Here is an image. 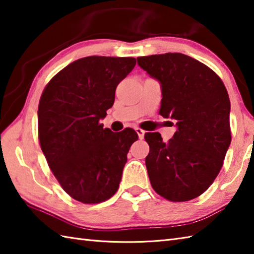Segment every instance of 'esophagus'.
I'll return each instance as SVG.
<instances>
[{
	"label": "esophagus",
	"instance_id": "34e87169",
	"mask_svg": "<svg viewBox=\"0 0 254 254\" xmlns=\"http://www.w3.org/2000/svg\"><path fill=\"white\" fill-rule=\"evenodd\" d=\"M134 130H136V132L138 133V137L139 139H143V136H144V130H142L141 128H134Z\"/></svg>",
	"mask_w": 254,
	"mask_h": 254
}]
</instances>
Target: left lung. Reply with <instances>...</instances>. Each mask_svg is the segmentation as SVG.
Instances as JSON below:
<instances>
[{
    "mask_svg": "<svg viewBox=\"0 0 254 254\" xmlns=\"http://www.w3.org/2000/svg\"><path fill=\"white\" fill-rule=\"evenodd\" d=\"M137 60L161 84L160 115L178 128L168 142L159 132L144 134L150 183L171 201L198 197L218 175L231 142L228 92L213 70L192 57L168 53Z\"/></svg>",
    "mask_w": 254,
    "mask_h": 254,
    "instance_id": "1",
    "label": "left lung"
}]
</instances>
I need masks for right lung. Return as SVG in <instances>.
Masks as SVG:
<instances>
[{
    "mask_svg": "<svg viewBox=\"0 0 254 254\" xmlns=\"http://www.w3.org/2000/svg\"><path fill=\"white\" fill-rule=\"evenodd\" d=\"M134 65L136 59L129 57H85L58 72L41 94V150L61 188L81 203H102L120 188L138 134L131 128L113 132L100 121Z\"/></svg>",
    "mask_w": 254,
    "mask_h": 254,
    "instance_id": "obj_1",
    "label": "right lung"
}]
</instances>
